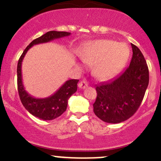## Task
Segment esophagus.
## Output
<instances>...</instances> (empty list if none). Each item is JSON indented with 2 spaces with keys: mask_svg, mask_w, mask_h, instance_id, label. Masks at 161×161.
Segmentation results:
<instances>
[{
  "mask_svg": "<svg viewBox=\"0 0 161 161\" xmlns=\"http://www.w3.org/2000/svg\"><path fill=\"white\" fill-rule=\"evenodd\" d=\"M78 86H79V88H86L87 86H88V82H87L86 81H85V80L81 81V82L78 84Z\"/></svg>",
  "mask_w": 161,
  "mask_h": 161,
  "instance_id": "1",
  "label": "esophagus"
}]
</instances>
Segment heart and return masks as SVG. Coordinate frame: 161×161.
I'll use <instances>...</instances> for the list:
<instances>
[{
	"instance_id": "heart-1",
	"label": "heart",
	"mask_w": 161,
	"mask_h": 161,
	"mask_svg": "<svg viewBox=\"0 0 161 161\" xmlns=\"http://www.w3.org/2000/svg\"><path fill=\"white\" fill-rule=\"evenodd\" d=\"M129 54L130 50L125 44L99 39L87 42L80 52V57L88 64L96 62L95 75L100 79H108L120 71Z\"/></svg>"
}]
</instances>
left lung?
<instances>
[{
  "label": "left lung",
  "instance_id": "left-lung-1",
  "mask_svg": "<svg viewBox=\"0 0 161 161\" xmlns=\"http://www.w3.org/2000/svg\"><path fill=\"white\" fill-rule=\"evenodd\" d=\"M132 57L121 74L96 86L94 113L101 120L119 123L130 118L139 108L149 82L147 63L138 47L131 44Z\"/></svg>",
  "mask_w": 161,
  "mask_h": 161
}]
</instances>
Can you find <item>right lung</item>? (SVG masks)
Here are the masks:
<instances>
[{"instance_id":"add662e5","label":"right lung","mask_w":161,"mask_h":161,"mask_svg":"<svg viewBox=\"0 0 161 161\" xmlns=\"http://www.w3.org/2000/svg\"><path fill=\"white\" fill-rule=\"evenodd\" d=\"M70 34H71L70 32H57V31L47 32L39 38L33 40L27 46L26 48L24 50L18 61L17 86L22 104L32 115L43 120H51L56 119L66 111L68 100L73 94L77 91V83L79 80L78 79L67 80L52 95L45 98H36L29 95L25 90V87L23 83V78H22V62L27 51L32 46L38 44L47 43L53 40L69 36Z\"/></svg>"}]
</instances>
